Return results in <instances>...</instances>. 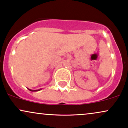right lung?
<instances>
[{
  "mask_svg": "<svg viewBox=\"0 0 128 128\" xmlns=\"http://www.w3.org/2000/svg\"><path fill=\"white\" fill-rule=\"evenodd\" d=\"M29 90L32 91V92H37V91H39L40 90H30V89H29Z\"/></svg>",
  "mask_w": 128,
  "mask_h": 128,
  "instance_id": "obj_1",
  "label": "right lung"
}]
</instances>
